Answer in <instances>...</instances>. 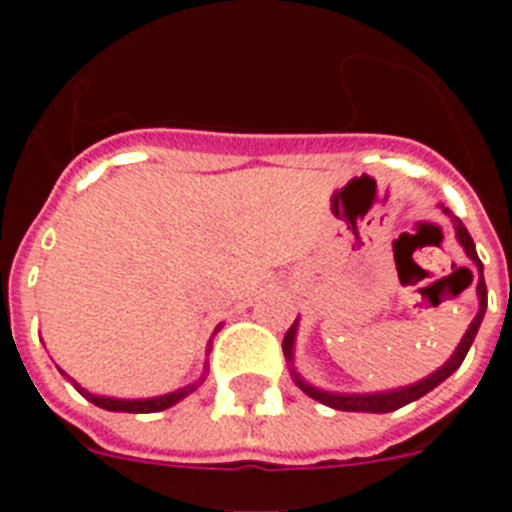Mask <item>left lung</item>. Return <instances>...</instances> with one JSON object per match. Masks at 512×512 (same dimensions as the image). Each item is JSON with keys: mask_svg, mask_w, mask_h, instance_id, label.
Returning a JSON list of instances; mask_svg holds the SVG:
<instances>
[{"mask_svg": "<svg viewBox=\"0 0 512 512\" xmlns=\"http://www.w3.org/2000/svg\"><path fill=\"white\" fill-rule=\"evenodd\" d=\"M441 210L446 212V215L451 217V223H454V230H456V238H459V243L464 246V251H467L469 259L474 261V266H477V297H479V312L474 315V320L469 323L467 333H464V338H461V343L456 346L454 356H451L446 364L441 366V369H436L433 374H428L425 379H420V382L415 384H408V387H397V390H387V392H372V395H341V392H325V390H318V387H312V384H307L305 379L300 377V374L292 369V377H295V384L300 387L305 395H310L312 400L323 402V405H328V408H336V410H346V413H392V410L402 408V405H408V402L413 400H420L423 395H428V392L433 390V387H438V384L443 382V379H449L451 374L456 372L461 366V361H464V356H467L469 346H472L474 336H477L479 325H482V318H485V310H487V284H485V269H482V261H479L477 256V248H474V241L472 235H469V230L464 228V223H461L459 217L454 215V212L449 210V207H443ZM472 274V271H469ZM295 333H297V320L295 325L287 330V336H284V356H287V361H292V351H295Z\"/></svg>", "mask_w": 512, "mask_h": 512, "instance_id": "obj_1", "label": "left lung"}]
</instances>
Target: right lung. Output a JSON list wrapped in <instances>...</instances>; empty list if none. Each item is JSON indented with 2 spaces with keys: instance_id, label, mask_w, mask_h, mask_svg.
Here are the masks:
<instances>
[{
  "instance_id": "right-lung-1",
  "label": "right lung",
  "mask_w": 512,
  "mask_h": 512,
  "mask_svg": "<svg viewBox=\"0 0 512 512\" xmlns=\"http://www.w3.org/2000/svg\"><path fill=\"white\" fill-rule=\"evenodd\" d=\"M207 372V366H205ZM63 374V372H61ZM205 379V377H202ZM202 379L197 384H187V387H182V390L176 392H169V395H161V397H146V400H117V397H104V395H92V392H87L84 387H79L76 384V390L81 392V395L87 397L89 402H94L97 408H104V410H112V413H158V410H166L171 408V405H176L179 400H184L187 395H192L197 387L202 384Z\"/></svg>"
}]
</instances>
